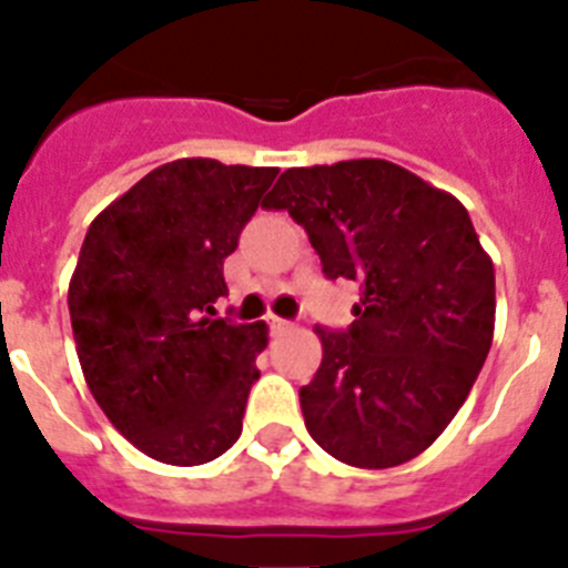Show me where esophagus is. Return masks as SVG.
Returning a JSON list of instances; mask_svg holds the SVG:
<instances>
[{
  "label": "esophagus",
  "instance_id": "1",
  "mask_svg": "<svg viewBox=\"0 0 568 568\" xmlns=\"http://www.w3.org/2000/svg\"><path fill=\"white\" fill-rule=\"evenodd\" d=\"M268 328H271V335L280 337V335H285V332H292L294 323L292 321H283V317H274V314H271V317H268Z\"/></svg>",
  "mask_w": 568,
  "mask_h": 568
}]
</instances>
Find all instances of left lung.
<instances>
[{
  "label": "left lung",
  "mask_w": 568,
  "mask_h": 568,
  "mask_svg": "<svg viewBox=\"0 0 568 568\" xmlns=\"http://www.w3.org/2000/svg\"><path fill=\"white\" fill-rule=\"evenodd\" d=\"M306 227L328 280L361 283L346 332L317 326L300 389L317 445L352 468H395L442 436L494 341V262L456 195L393 161L292 166L265 204Z\"/></svg>",
  "instance_id": "left-lung-1"
}]
</instances>
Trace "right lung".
<instances>
[{"label":"right lung","instance_id":"right-lung-1","mask_svg":"<svg viewBox=\"0 0 568 568\" xmlns=\"http://www.w3.org/2000/svg\"><path fill=\"white\" fill-rule=\"evenodd\" d=\"M276 166L179 159L98 213L69 283L78 357L114 430L164 465H204L240 438L265 323L216 314L222 265Z\"/></svg>","mask_w":568,"mask_h":568}]
</instances>
